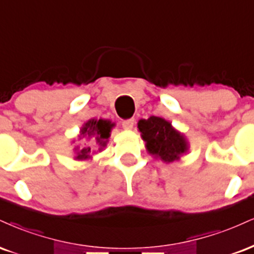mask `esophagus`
I'll list each match as a JSON object with an SVG mask.
<instances>
[{
	"label": "esophagus",
	"instance_id": "esophagus-1",
	"mask_svg": "<svg viewBox=\"0 0 254 254\" xmlns=\"http://www.w3.org/2000/svg\"><path fill=\"white\" fill-rule=\"evenodd\" d=\"M133 124H135V118L125 119V121L122 122V127H123L124 129H127V130L132 129V127H133Z\"/></svg>",
	"mask_w": 254,
	"mask_h": 254
}]
</instances>
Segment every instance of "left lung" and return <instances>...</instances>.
I'll return each mask as SVG.
<instances>
[{"label":"left lung","instance_id":"8db88e82","mask_svg":"<svg viewBox=\"0 0 254 254\" xmlns=\"http://www.w3.org/2000/svg\"><path fill=\"white\" fill-rule=\"evenodd\" d=\"M138 129L149 154L166 163L180 160L181 155L188 150L185 136L174 129L172 123L166 119L155 116L140 119Z\"/></svg>","mask_w":254,"mask_h":254}]
</instances>
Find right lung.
I'll list each match as a JSON object with an SVG mask.
<instances>
[{
  "mask_svg": "<svg viewBox=\"0 0 254 254\" xmlns=\"http://www.w3.org/2000/svg\"><path fill=\"white\" fill-rule=\"evenodd\" d=\"M112 127H115V123H111V121H108V119H90L82 125L80 130V138L79 139L92 140L94 146L102 150L104 146H106ZM75 150H77L75 160L82 161L91 158V152H92L93 149L92 146L86 145L82 146L81 149L77 146Z\"/></svg>",
  "mask_w": 254,
  "mask_h": 254,
  "instance_id": "obj_1",
  "label": "right lung"
}]
</instances>
